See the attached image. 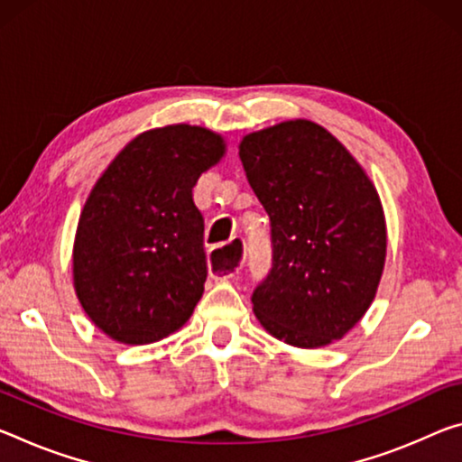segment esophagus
Returning <instances> with one entry per match:
<instances>
[{
  "label": "esophagus",
  "instance_id": "1",
  "mask_svg": "<svg viewBox=\"0 0 462 462\" xmlns=\"http://www.w3.org/2000/svg\"><path fill=\"white\" fill-rule=\"evenodd\" d=\"M232 245H236V248H240V257L236 259H222L217 257V254L214 251H217V248H214V254H211L209 259V271H211V277H216V280H232V277H236L240 273V269H243L245 265V253H243V238H234Z\"/></svg>",
  "mask_w": 462,
  "mask_h": 462
}]
</instances>
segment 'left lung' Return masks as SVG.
I'll return each mask as SVG.
<instances>
[{"instance_id":"8db88e82","label":"left lung","mask_w":462,"mask_h":462,"mask_svg":"<svg viewBox=\"0 0 462 462\" xmlns=\"http://www.w3.org/2000/svg\"><path fill=\"white\" fill-rule=\"evenodd\" d=\"M238 148L273 246L251 298L254 317L288 346H328L364 317L383 277L376 187L339 139L306 119L254 131Z\"/></svg>"}]
</instances>
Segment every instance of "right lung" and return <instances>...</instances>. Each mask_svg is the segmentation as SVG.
<instances>
[{"instance_id": "add662e5", "label": "right lung", "mask_w": 462, "mask_h": 462, "mask_svg": "<svg viewBox=\"0 0 462 462\" xmlns=\"http://www.w3.org/2000/svg\"><path fill=\"white\" fill-rule=\"evenodd\" d=\"M224 153V137L205 127L143 131L88 195L73 243V288L111 339L143 346L191 319L208 280L193 187Z\"/></svg>"}]
</instances>
